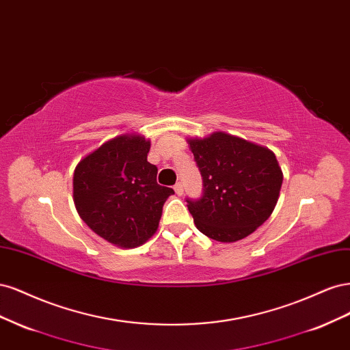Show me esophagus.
I'll use <instances>...</instances> for the list:
<instances>
[{
    "instance_id": "esophagus-1",
    "label": "esophagus",
    "mask_w": 350,
    "mask_h": 350,
    "mask_svg": "<svg viewBox=\"0 0 350 350\" xmlns=\"http://www.w3.org/2000/svg\"><path fill=\"white\" fill-rule=\"evenodd\" d=\"M174 189H175V193H176V196H183V194H184V187H183V184H181V183H178V184H175Z\"/></svg>"
}]
</instances>
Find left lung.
I'll use <instances>...</instances> for the list:
<instances>
[{"label":"left lung","instance_id":"8db88e82","mask_svg":"<svg viewBox=\"0 0 350 350\" xmlns=\"http://www.w3.org/2000/svg\"><path fill=\"white\" fill-rule=\"evenodd\" d=\"M203 178V196L187 198L197 229L219 242L252 234L273 213L283 183L278 159L267 147L226 133L189 139Z\"/></svg>","mask_w":350,"mask_h":350}]
</instances>
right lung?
<instances>
[{"mask_svg": "<svg viewBox=\"0 0 350 350\" xmlns=\"http://www.w3.org/2000/svg\"><path fill=\"white\" fill-rule=\"evenodd\" d=\"M150 142L124 134L79 162L72 178L74 204L94 234L121 248L140 247L157 230L172 188L159 185L147 162Z\"/></svg>", "mask_w": 350, "mask_h": 350, "instance_id": "obj_1", "label": "right lung"}]
</instances>
